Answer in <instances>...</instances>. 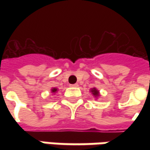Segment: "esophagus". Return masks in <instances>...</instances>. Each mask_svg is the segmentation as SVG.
<instances>
[{
	"mask_svg": "<svg viewBox=\"0 0 150 150\" xmlns=\"http://www.w3.org/2000/svg\"><path fill=\"white\" fill-rule=\"evenodd\" d=\"M78 86H79L78 83H75V84L70 85V87H71V88H76V87H78Z\"/></svg>",
	"mask_w": 150,
	"mask_h": 150,
	"instance_id": "1",
	"label": "esophagus"
}]
</instances>
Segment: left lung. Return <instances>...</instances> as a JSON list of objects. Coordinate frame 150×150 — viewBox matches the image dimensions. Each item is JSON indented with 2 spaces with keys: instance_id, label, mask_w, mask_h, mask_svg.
<instances>
[{
  "instance_id": "left-lung-1",
  "label": "left lung",
  "mask_w": 150,
  "mask_h": 150,
  "mask_svg": "<svg viewBox=\"0 0 150 150\" xmlns=\"http://www.w3.org/2000/svg\"><path fill=\"white\" fill-rule=\"evenodd\" d=\"M90 92H91L92 96H94L96 99H98V98L100 96V91L96 89V88H92L90 89Z\"/></svg>"
}]
</instances>
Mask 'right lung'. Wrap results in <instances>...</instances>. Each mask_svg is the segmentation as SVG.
Listing matches in <instances>:
<instances>
[{
	"instance_id": "right-lung-1",
	"label": "right lung",
	"mask_w": 150,
	"mask_h": 150,
	"mask_svg": "<svg viewBox=\"0 0 150 150\" xmlns=\"http://www.w3.org/2000/svg\"><path fill=\"white\" fill-rule=\"evenodd\" d=\"M58 91H59V89L57 88H51V90H50V91H51V93L52 94H54L55 95L57 92H58Z\"/></svg>"
}]
</instances>
